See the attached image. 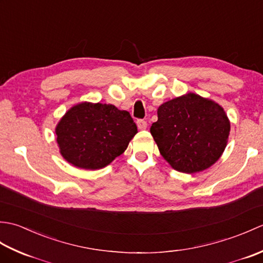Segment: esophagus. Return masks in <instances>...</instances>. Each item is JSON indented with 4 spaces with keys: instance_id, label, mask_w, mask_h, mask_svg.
Returning a JSON list of instances; mask_svg holds the SVG:
<instances>
[{
    "instance_id": "esophagus-1",
    "label": "esophagus",
    "mask_w": 263,
    "mask_h": 263,
    "mask_svg": "<svg viewBox=\"0 0 263 263\" xmlns=\"http://www.w3.org/2000/svg\"><path fill=\"white\" fill-rule=\"evenodd\" d=\"M137 124H138V127L140 128V130H144V128H147V122L144 120H138L137 121Z\"/></svg>"
}]
</instances>
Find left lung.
I'll return each instance as SVG.
<instances>
[{"instance_id": "8db88e82", "label": "left lung", "mask_w": 263, "mask_h": 263, "mask_svg": "<svg viewBox=\"0 0 263 263\" xmlns=\"http://www.w3.org/2000/svg\"><path fill=\"white\" fill-rule=\"evenodd\" d=\"M150 132L173 168L192 174L209 168L224 153L231 124L221 106L186 93L159 106Z\"/></svg>"}]
</instances>
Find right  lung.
<instances>
[{
	"label": "right lung",
	"instance_id": "add662e5",
	"mask_svg": "<svg viewBox=\"0 0 263 263\" xmlns=\"http://www.w3.org/2000/svg\"><path fill=\"white\" fill-rule=\"evenodd\" d=\"M137 132L128 111L109 104L81 103L66 111L60 121L57 141L70 164L99 170L124 153Z\"/></svg>",
	"mask_w": 263,
	"mask_h": 263
}]
</instances>
